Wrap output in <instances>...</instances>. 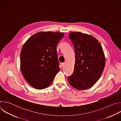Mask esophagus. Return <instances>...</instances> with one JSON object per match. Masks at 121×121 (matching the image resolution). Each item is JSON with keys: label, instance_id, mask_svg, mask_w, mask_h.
Segmentation results:
<instances>
[{"label": "esophagus", "instance_id": "esophagus-1", "mask_svg": "<svg viewBox=\"0 0 121 121\" xmlns=\"http://www.w3.org/2000/svg\"><path fill=\"white\" fill-rule=\"evenodd\" d=\"M65 63H61V64H60V65H61V67H63L64 65H65Z\"/></svg>", "mask_w": 121, "mask_h": 121}]
</instances>
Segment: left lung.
Listing matches in <instances>:
<instances>
[{
    "instance_id": "8db88e82",
    "label": "left lung",
    "mask_w": 121,
    "mask_h": 121,
    "mask_svg": "<svg viewBox=\"0 0 121 121\" xmlns=\"http://www.w3.org/2000/svg\"><path fill=\"white\" fill-rule=\"evenodd\" d=\"M75 49L74 72L68 77L70 85L77 90L88 89L100 78L105 65L104 52L95 37L80 32L69 34Z\"/></svg>"
}]
</instances>
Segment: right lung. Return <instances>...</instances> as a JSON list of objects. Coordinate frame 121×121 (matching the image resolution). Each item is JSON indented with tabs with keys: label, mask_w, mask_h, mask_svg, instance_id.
I'll use <instances>...</instances> for the list:
<instances>
[{
	"label": "right lung",
	"mask_w": 121,
	"mask_h": 121,
	"mask_svg": "<svg viewBox=\"0 0 121 121\" xmlns=\"http://www.w3.org/2000/svg\"><path fill=\"white\" fill-rule=\"evenodd\" d=\"M64 34L52 31L37 32L23 45L21 69L25 79L32 87L38 90L48 87L59 72L56 46Z\"/></svg>",
	"instance_id": "right-lung-1"
}]
</instances>
